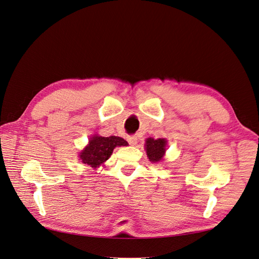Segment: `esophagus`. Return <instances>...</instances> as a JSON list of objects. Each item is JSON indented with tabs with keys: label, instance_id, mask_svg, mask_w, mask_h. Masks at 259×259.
<instances>
[{
	"label": "esophagus",
	"instance_id": "obj_1",
	"mask_svg": "<svg viewBox=\"0 0 259 259\" xmlns=\"http://www.w3.org/2000/svg\"><path fill=\"white\" fill-rule=\"evenodd\" d=\"M128 143L131 144V145H136L137 144V136H131L130 138H128Z\"/></svg>",
	"mask_w": 259,
	"mask_h": 259
}]
</instances>
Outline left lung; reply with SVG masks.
Wrapping results in <instances>:
<instances>
[{
	"label": "left lung",
	"instance_id": "left-lung-1",
	"mask_svg": "<svg viewBox=\"0 0 259 259\" xmlns=\"http://www.w3.org/2000/svg\"><path fill=\"white\" fill-rule=\"evenodd\" d=\"M166 139L164 138H148L146 140L147 156L152 163H158L163 160V156L166 151Z\"/></svg>",
	"mask_w": 259,
	"mask_h": 259
}]
</instances>
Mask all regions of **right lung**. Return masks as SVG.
Masks as SVG:
<instances>
[{
  "label": "right lung",
  "mask_w": 259,
  "mask_h": 259,
  "mask_svg": "<svg viewBox=\"0 0 259 259\" xmlns=\"http://www.w3.org/2000/svg\"><path fill=\"white\" fill-rule=\"evenodd\" d=\"M121 146H127L126 140L117 136L103 137L95 134L80 153L81 162L88 166L97 168L110 158L115 147Z\"/></svg>",
  "instance_id": "add662e5"
}]
</instances>
